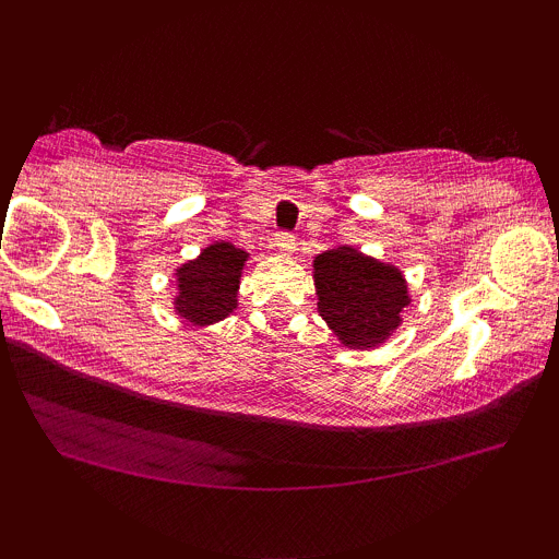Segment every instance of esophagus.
Masks as SVG:
<instances>
[{"label": "esophagus", "mask_w": 559, "mask_h": 559, "mask_svg": "<svg viewBox=\"0 0 559 559\" xmlns=\"http://www.w3.org/2000/svg\"><path fill=\"white\" fill-rule=\"evenodd\" d=\"M275 247L284 254H292L294 247H297V239H294V234H288V230H281V234L275 236Z\"/></svg>", "instance_id": "esophagus-1"}]
</instances>
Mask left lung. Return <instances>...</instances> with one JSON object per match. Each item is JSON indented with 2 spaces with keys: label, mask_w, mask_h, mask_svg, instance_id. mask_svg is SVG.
I'll return each mask as SVG.
<instances>
[{
  "label": "left lung",
  "mask_w": 559,
  "mask_h": 559,
  "mask_svg": "<svg viewBox=\"0 0 559 559\" xmlns=\"http://www.w3.org/2000/svg\"><path fill=\"white\" fill-rule=\"evenodd\" d=\"M318 312L346 349H376L386 344L402 325L409 307L404 273L360 249H325L312 260Z\"/></svg>",
  "instance_id": "8db88e82"
}]
</instances>
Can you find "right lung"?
<instances>
[{
    "mask_svg": "<svg viewBox=\"0 0 559 559\" xmlns=\"http://www.w3.org/2000/svg\"><path fill=\"white\" fill-rule=\"evenodd\" d=\"M249 252L230 241H215L204 247L194 260L178 265L173 312L186 323L204 329L226 320L239 307L241 273Z\"/></svg>",
    "mask_w": 559,
    "mask_h": 559,
    "instance_id": "obj_1",
    "label": "right lung"
}]
</instances>
